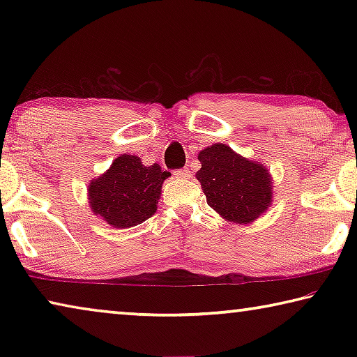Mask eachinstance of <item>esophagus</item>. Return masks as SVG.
<instances>
[{"instance_id":"34e87169","label":"esophagus","mask_w":357,"mask_h":357,"mask_svg":"<svg viewBox=\"0 0 357 357\" xmlns=\"http://www.w3.org/2000/svg\"><path fill=\"white\" fill-rule=\"evenodd\" d=\"M174 174H176V178H179V179L190 178V172L185 170V168H181V170H176V172H174Z\"/></svg>"}]
</instances>
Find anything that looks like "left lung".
<instances>
[{
  "mask_svg": "<svg viewBox=\"0 0 357 357\" xmlns=\"http://www.w3.org/2000/svg\"><path fill=\"white\" fill-rule=\"evenodd\" d=\"M198 160L202 168L197 179L208 204L223 219L249 223L269 206L271 176L263 165L244 159L222 143L203 149Z\"/></svg>",
  "mask_w": 357,
  "mask_h": 357,
  "instance_id": "8db88e82",
  "label": "left lung"
}]
</instances>
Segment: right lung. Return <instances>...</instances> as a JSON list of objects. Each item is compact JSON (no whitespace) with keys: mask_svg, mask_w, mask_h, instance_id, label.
Listing matches in <instances>:
<instances>
[{"mask_svg":"<svg viewBox=\"0 0 357 357\" xmlns=\"http://www.w3.org/2000/svg\"><path fill=\"white\" fill-rule=\"evenodd\" d=\"M168 176L159 164L144 167L137 155H119L110 170L89 185L93 213L114 228L135 227L155 213Z\"/></svg>","mask_w":357,"mask_h":357,"instance_id":"1","label":"right lung"}]
</instances>
